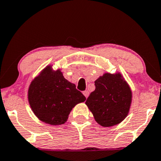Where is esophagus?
I'll use <instances>...</instances> for the list:
<instances>
[{"instance_id":"esophagus-1","label":"esophagus","mask_w":161,"mask_h":161,"mask_svg":"<svg viewBox=\"0 0 161 161\" xmlns=\"http://www.w3.org/2000/svg\"><path fill=\"white\" fill-rule=\"evenodd\" d=\"M83 94H84L85 97L87 98L89 95V92L88 91H85V92H83Z\"/></svg>"}]
</instances>
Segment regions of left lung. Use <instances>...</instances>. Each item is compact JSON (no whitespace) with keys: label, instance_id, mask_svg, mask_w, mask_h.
I'll return each mask as SVG.
<instances>
[{"label":"left lung","instance_id":"obj_1","mask_svg":"<svg viewBox=\"0 0 161 161\" xmlns=\"http://www.w3.org/2000/svg\"><path fill=\"white\" fill-rule=\"evenodd\" d=\"M95 90L86 104L97 123L103 127L119 125L128 115L132 91L120 72L105 73L95 80Z\"/></svg>","mask_w":161,"mask_h":161}]
</instances>
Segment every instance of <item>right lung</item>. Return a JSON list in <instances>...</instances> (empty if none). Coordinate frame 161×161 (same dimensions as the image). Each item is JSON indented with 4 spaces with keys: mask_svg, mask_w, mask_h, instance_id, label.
I'll return each mask as SVG.
<instances>
[{
    "mask_svg": "<svg viewBox=\"0 0 161 161\" xmlns=\"http://www.w3.org/2000/svg\"><path fill=\"white\" fill-rule=\"evenodd\" d=\"M28 99L40 121L55 126L64 124L73 108L86 98L64 77L61 69L54 70L49 64L31 81Z\"/></svg>",
    "mask_w": 161,
    "mask_h": 161,
    "instance_id": "add662e5",
    "label": "right lung"
}]
</instances>
